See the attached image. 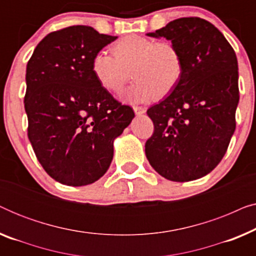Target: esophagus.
Instances as JSON below:
<instances>
[{
	"label": "esophagus",
	"mask_w": 256,
	"mask_h": 256,
	"mask_svg": "<svg viewBox=\"0 0 256 256\" xmlns=\"http://www.w3.org/2000/svg\"><path fill=\"white\" fill-rule=\"evenodd\" d=\"M132 110H134L135 114H138V115H140V114H143V113H146V108H143V107L134 106V107H132Z\"/></svg>",
	"instance_id": "obj_1"
}]
</instances>
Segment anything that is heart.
Segmentation results:
<instances>
[{"mask_svg":"<svg viewBox=\"0 0 256 256\" xmlns=\"http://www.w3.org/2000/svg\"><path fill=\"white\" fill-rule=\"evenodd\" d=\"M110 51L113 56L104 51L96 52L90 62V71L102 88L118 94L130 78V70L135 82L126 94L128 100L163 98L172 92L183 78V56L170 42L129 34L115 42Z\"/></svg>","mask_w":256,"mask_h":256,"instance_id":"obj_1","label":"heart"}]
</instances>
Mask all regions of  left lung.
<instances>
[{"instance_id":"1","label":"left lung","mask_w":256,"mask_h":256,"mask_svg":"<svg viewBox=\"0 0 256 256\" xmlns=\"http://www.w3.org/2000/svg\"><path fill=\"white\" fill-rule=\"evenodd\" d=\"M148 36L164 37L180 48L184 73L170 96L146 110L154 122L146 158L166 180H198L220 163L236 130V52L213 24L199 17L174 20Z\"/></svg>"}]
</instances>
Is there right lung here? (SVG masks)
<instances>
[{"label":"right lung","mask_w":256,"mask_h":256,"mask_svg":"<svg viewBox=\"0 0 256 256\" xmlns=\"http://www.w3.org/2000/svg\"><path fill=\"white\" fill-rule=\"evenodd\" d=\"M116 38L68 26L45 36L28 62V138L43 169L62 184L82 186L102 177L115 138L135 116L90 71L93 56Z\"/></svg>","instance_id":"1"}]
</instances>
